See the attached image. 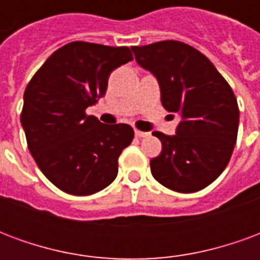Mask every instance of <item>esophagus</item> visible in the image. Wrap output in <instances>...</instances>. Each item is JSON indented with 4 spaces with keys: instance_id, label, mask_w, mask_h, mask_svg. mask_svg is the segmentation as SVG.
Returning a JSON list of instances; mask_svg holds the SVG:
<instances>
[{
    "instance_id": "esophagus-1",
    "label": "esophagus",
    "mask_w": 260,
    "mask_h": 260,
    "mask_svg": "<svg viewBox=\"0 0 260 260\" xmlns=\"http://www.w3.org/2000/svg\"><path fill=\"white\" fill-rule=\"evenodd\" d=\"M147 135H149L147 132H142V131H139V129H135V136H136V138H146Z\"/></svg>"
}]
</instances>
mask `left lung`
<instances>
[{
  "mask_svg": "<svg viewBox=\"0 0 260 260\" xmlns=\"http://www.w3.org/2000/svg\"><path fill=\"white\" fill-rule=\"evenodd\" d=\"M132 51L157 78L163 107L181 115L175 135L153 132L163 149L150 160L152 175L171 191H201L223 173L234 150L240 122L234 91L209 58L185 43L164 40Z\"/></svg>",
  "mask_w": 260,
  "mask_h": 260,
  "instance_id": "left-lung-1",
  "label": "left lung"
}]
</instances>
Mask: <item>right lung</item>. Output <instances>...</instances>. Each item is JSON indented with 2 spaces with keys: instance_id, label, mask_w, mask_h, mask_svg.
Instances as JSON below:
<instances>
[{
  "instance_id": "obj_1",
  "label": "right lung",
  "mask_w": 260,
  "mask_h": 260,
  "mask_svg": "<svg viewBox=\"0 0 260 260\" xmlns=\"http://www.w3.org/2000/svg\"><path fill=\"white\" fill-rule=\"evenodd\" d=\"M131 59L128 47L68 43L26 86L20 122L27 147L61 191L91 195L115 180L119 154L131 145L134 129L128 124H102L86 108L104 96L114 69Z\"/></svg>"
}]
</instances>
